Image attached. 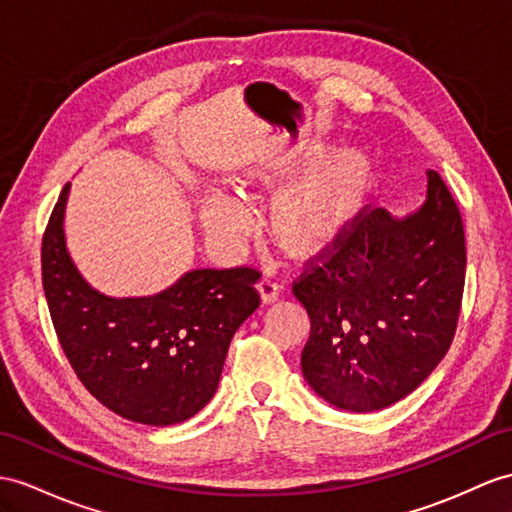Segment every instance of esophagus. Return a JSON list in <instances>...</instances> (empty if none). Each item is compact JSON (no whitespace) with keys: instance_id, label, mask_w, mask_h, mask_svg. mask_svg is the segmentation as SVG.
Instances as JSON below:
<instances>
[{"instance_id":"obj_1","label":"esophagus","mask_w":512,"mask_h":512,"mask_svg":"<svg viewBox=\"0 0 512 512\" xmlns=\"http://www.w3.org/2000/svg\"><path fill=\"white\" fill-rule=\"evenodd\" d=\"M258 293H260V299H263V304L276 302L278 295H280V284L267 276V278L258 282Z\"/></svg>"}]
</instances>
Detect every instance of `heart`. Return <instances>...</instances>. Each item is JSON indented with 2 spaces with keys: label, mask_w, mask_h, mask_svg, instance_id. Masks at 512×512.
I'll list each match as a JSON object with an SVG mask.
<instances>
[{
  "label": "heart",
  "mask_w": 512,
  "mask_h": 512,
  "mask_svg": "<svg viewBox=\"0 0 512 512\" xmlns=\"http://www.w3.org/2000/svg\"><path fill=\"white\" fill-rule=\"evenodd\" d=\"M295 169V162H289L260 171L247 182L271 184ZM371 186L373 167L367 154L360 149L334 154L317 173L286 189L273 204V232L280 245L299 256H310L330 245L360 215ZM199 219L213 239H234L247 228L249 210L230 193L204 189L199 195Z\"/></svg>",
  "instance_id": "1"
}]
</instances>
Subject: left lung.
<instances>
[{
	"instance_id": "8db88e82",
	"label": "left lung",
	"mask_w": 512,
	"mask_h": 512,
	"mask_svg": "<svg viewBox=\"0 0 512 512\" xmlns=\"http://www.w3.org/2000/svg\"><path fill=\"white\" fill-rule=\"evenodd\" d=\"M423 204L404 217L363 215L321 267L293 284L310 317L302 373L350 413L404 400L450 350L465 286V232L428 169Z\"/></svg>"
}]
</instances>
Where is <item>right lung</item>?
Listing matches in <instances>:
<instances>
[{"instance_id":"right-lung-1","label":"right lung","mask_w":512,"mask_h":512,"mask_svg":"<svg viewBox=\"0 0 512 512\" xmlns=\"http://www.w3.org/2000/svg\"><path fill=\"white\" fill-rule=\"evenodd\" d=\"M65 184L43 236V291L58 341L97 402L123 419L173 426L219 386L228 347L260 306L256 269H193L165 291L110 297L93 289L65 239Z\"/></svg>"}]
</instances>
